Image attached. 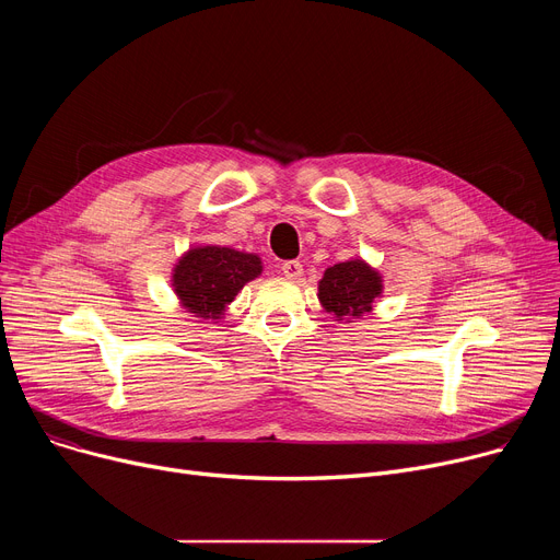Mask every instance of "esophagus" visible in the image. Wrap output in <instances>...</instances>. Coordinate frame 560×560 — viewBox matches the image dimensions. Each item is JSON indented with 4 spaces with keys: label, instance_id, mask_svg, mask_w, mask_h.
<instances>
[{
    "label": "esophagus",
    "instance_id": "34e87169",
    "mask_svg": "<svg viewBox=\"0 0 560 560\" xmlns=\"http://www.w3.org/2000/svg\"><path fill=\"white\" fill-rule=\"evenodd\" d=\"M281 272L288 279H300L302 277V262L300 260H283L281 262Z\"/></svg>",
    "mask_w": 560,
    "mask_h": 560
}]
</instances>
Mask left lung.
I'll return each instance as SVG.
<instances>
[{
	"instance_id": "left-lung-1",
	"label": "left lung",
	"mask_w": 560,
	"mask_h": 560,
	"mask_svg": "<svg viewBox=\"0 0 560 560\" xmlns=\"http://www.w3.org/2000/svg\"><path fill=\"white\" fill-rule=\"evenodd\" d=\"M381 295V277L363 260H347L329 268L319 281V302L338 317H359Z\"/></svg>"
}]
</instances>
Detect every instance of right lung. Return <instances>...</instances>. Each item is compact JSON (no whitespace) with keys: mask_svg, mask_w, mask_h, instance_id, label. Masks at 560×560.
<instances>
[{"mask_svg":"<svg viewBox=\"0 0 560 560\" xmlns=\"http://www.w3.org/2000/svg\"><path fill=\"white\" fill-rule=\"evenodd\" d=\"M260 275V258L229 247L190 249L174 268V290L199 317L218 319L238 290Z\"/></svg>","mask_w":560,"mask_h":560,"instance_id":"add662e5","label":"right lung"}]
</instances>
